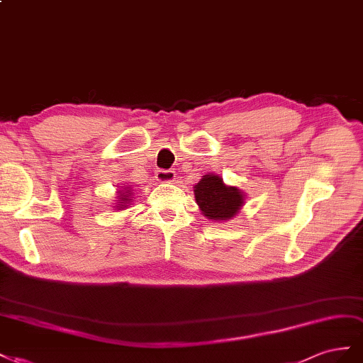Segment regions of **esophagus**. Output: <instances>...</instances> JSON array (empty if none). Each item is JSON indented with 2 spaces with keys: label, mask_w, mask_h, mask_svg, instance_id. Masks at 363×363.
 Segmentation results:
<instances>
[{
  "label": "esophagus",
  "mask_w": 363,
  "mask_h": 363,
  "mask_svg": "<svg viewBox=\"0 0 363 363\" xmlns=\"http://www.w3.org/2000/svg\"><path fill=\"white\" fill-rule=\"evenodd\" d=\"M176 179V173L172 170H158L157 172V181L164 184H172Z\"/></svg>",
  "instance_id": "1"
}]
</instances>
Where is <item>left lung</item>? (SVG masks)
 <instances>
[{
  "instance_id": "1",
  "label": "left lung",
  "mask_w": 363,
  "mask_h": 363,
  "mask_svg": "<svg viewBox=\"0 0 363 363\" xmlns=\"http://www.w3.org/2000/svg\"><path fill=\"white\" fill-rule=\"evenodd\" d=\"M193 189L201 213L211 222L233 219L245 205L246 194L235 185H226L219 174H203Z\"/></svg>"
}]
</instances>
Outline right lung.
Segmentation results:
<instances>
[{"instance_id":"1","label":"right lung","mask_w":363,"mask_h":363,"mask_svg":"<svg viewBox=\"0 0 363 363\" xmlns=\"http://www.w3.org/2000/svg\"><path fill=\"white\" fill-rule=\"evenodd\" d=\"M132 187H129V185H121V189H118V196H117V201H116V205L112 206V208H117L118 210H126L129 208V205H132L130 202L133 201L132 198Z\"/></svg>"}]
</instances>
